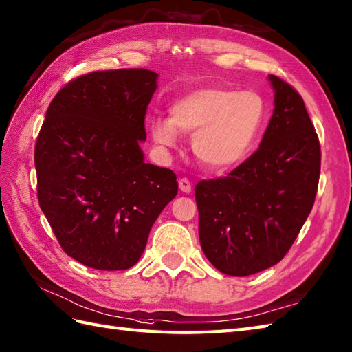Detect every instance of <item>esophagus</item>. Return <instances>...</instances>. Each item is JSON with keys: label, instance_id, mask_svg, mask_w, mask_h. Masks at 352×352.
Segmentation results:
<instances>
[{"label": "esophagus", "instance_id": "34e87169", "mask_svg": "<svg viewBox=\"0 0 352 352\" xmlns=\"http://www.w3.org/2000/svg\"><path fill=\"white\" fill-rule=\"evenodd\" d=\"M178 186H179V190L184 192V193H190L192 192V184L187 178H179L178 179Z\"/></svg>", "mask_w": 352, "mask_h": 352}]
</instances>
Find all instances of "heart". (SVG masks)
<instances>
[{"label": "heart", "mask_w": 352, "mask_h": 352, "mask_svg": "<svg viewBox=\"0 0 352 352\" xmlns=\"http://www.w3.org/2000/svg\"><path fill=\"white\" fill-rule=\"evenodd\" d=\"M267 104L255 89L210 87L187 93L170 108L169 120H153L162 146H174L178 132L193 135V153L204 165L230 168L246 157L264 126Z\"/></svg>", "instance_id": "obj_1"}]
</instances>
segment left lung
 I'll return each mask as SVG.
<instances>
[{"instance_id":"8db88e82","label":"left lung","mask_w":352,"mask_h":352,"mask_svg":"<svg viewBox=\"0 0 352 352\" xmlns=\"http://www.w3.org/2000/svg\"><path fill=\"white\" fill-rule=\"evenodd\" d=\"M274 111L259 148L226 177L195 187L199 241L208 261L230 276L279 263L312 211L321 145L298 91L270 76Z\"/></svg>"}]
</instances>
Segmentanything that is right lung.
Here are the masks:
<instances>
[{
    "mask_svg": "<svg viewBox=\"0 0 352 352\" xmlns=\"http://www.w3.org/2000/svg\"><path fill=\"white\" fill-rule=\"evenodd\" d=\"M157 73L97 70L69 80L46 111L34 165L40 208L61 249L96 270L133 267L175 198L170 169L144 162Z\"/></svg>",
    "mask_w": 352,
    "mask_h": 352,
    "instance_id": "right-lung-1",
    "label": "right lung"
}]
</instances>
